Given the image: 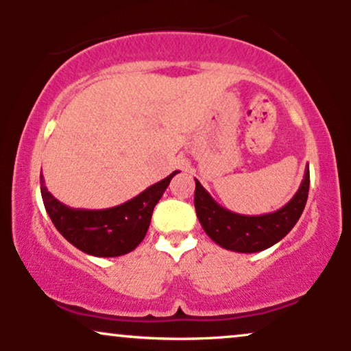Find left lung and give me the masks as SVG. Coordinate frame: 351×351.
<instances>
[{
  "instance_id": "obj_1",
  "label": "left lung",
  "mask_w": 351,
  "mask_h": 351,
  "mask_svg": "<svg viewBox=\"0 0 351 351\" xmlns=\"http://www.w3.org/2000/svg\"><path fill=\"white\" fill-rule=\"evenodd\" d=\"M195 181L196 216L204 232L228 251L251 254L279 243L295 226L308 198L310 173L307 165L299 191L285 206L261 216H245L229 211L211 198L198 180Z\"/></svg>"
}]
</instances>
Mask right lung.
Segmentation results:
<instances>
[{
    "instance_id": "right-lung-1",
    "label": "right lung",
    "mask_w": 351,
    "mask_h": 351,
    "mask_svg": "<svg viewBox=\"0 0 351 351\" xmlns=\"http://www.w3.org/2000/svg\"><path fill=\"white\" fill-rule=\"evenodd\" d=\"M148 186L127 203L107 209L66 206L47 191L41 175V195L47 215L72 245L95 257H119L132 252L143 241L156 206L173 176Z\"/></svg>"
}]
</instances>
